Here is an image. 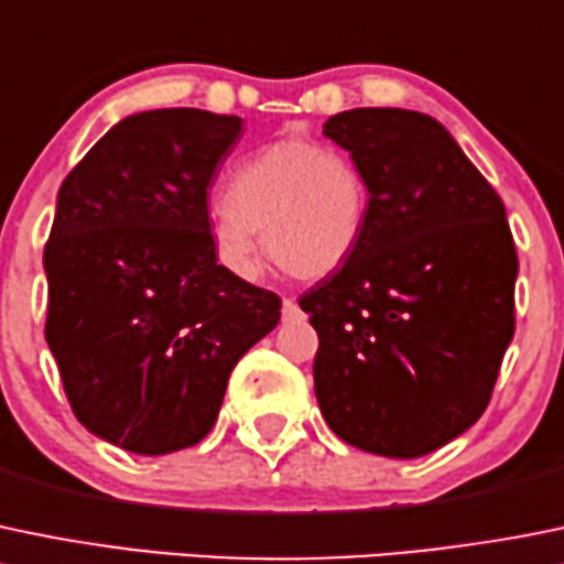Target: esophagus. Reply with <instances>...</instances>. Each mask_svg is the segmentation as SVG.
I'll list each match as a JSON object with an SVG mask.
<instances>
[{"label": "esophagus", "mask_w": 564, "mask_h": 564, "mask_svg": "<svg viewBox=\"0 0 564 564\" xmlns=\"http://www.w3.org/2000/svg\"><path fill=\"white\" fill-rule=\"evenodd\" d=\"M300 316H303V311H300L297 300H292V297H286V300H283V322L300 319Z\"/></svg>", "instance_id": "1"}]
</instances>
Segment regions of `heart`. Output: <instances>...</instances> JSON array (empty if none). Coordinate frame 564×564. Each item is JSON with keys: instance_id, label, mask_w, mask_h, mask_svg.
Instances as JSON below:
<instances>
[{"instance_id": "1", "label": "heart", "mask_w": 564, "mask_h": 564, "mask_svg": "<svg viewBox=\"0 0 564 564\" xmlns=\"http://www.w3.org/2000/svg\"><path fill=\"white\" fill-rule=\"evenodd\" d=\"M366 206V182L344 151L286 137L234 167L212 237L234 275L259 272L261 231L267 253L286 275L319 281L355 253Z\"/></svg>"}]
</instances>
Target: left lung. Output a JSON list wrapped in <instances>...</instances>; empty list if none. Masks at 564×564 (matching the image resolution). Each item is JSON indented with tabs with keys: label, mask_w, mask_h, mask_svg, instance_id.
I'll return each mask as SVG.
<instances>
[{
	"label": "left lung",
	"mask_w": 564,
	"mask_h": 564,
	"mask_svg": "<svg viewBox=\"0 0 564 564\" xmlns=\"http://www.w3.org/2000/svg\"><path fill=\"white\" fill-rule=\"evenodd\" d=\"M369 189L347 264L300 297L319 349L316 402L349 446L430 455L485 413L516 333L505 204L435 118L360 107L327 118Z\"/></svg>",
	"instance_id": "obj_1"
}]
</instances>
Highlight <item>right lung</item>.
I'll return each instance as SVG.
<instances>
[{
    "label": "right lung",
    "mask_w": 564,
    "mask_h": 564,
    "mask_svg": "<svg viewBox=\"0 0 564 564\" xmlns=\"http://www.w3.org/2000/svg\"><path fill=\"white\" fill-rule=\"evenodd\" d=\"M239 131L206 109L129 115L57 193L48 349L76 419L134 455L204 441L237 360L281 322L275 292L217 264L206 189Z\"/></svg>",
    "instance_id": "obj_1"
}]
</instances>
